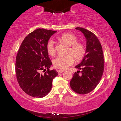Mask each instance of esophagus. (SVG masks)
<instances>
[{
    "label": "esophagus",
    "mask_w": 121,
    "mask_h": 121,
    "mask_svg": "<svg viewBox=\"0 0 121 121\" xmlns=\"http://www.w3.org/2000/svg\"><path fill=\"white\" fill-rule=\"evenodd\" d=\"M58 73H63V71H64V70H58Z\"/></svg>",
    "instance_id": "34e87169"
}]
</instances>
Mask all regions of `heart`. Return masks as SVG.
Here are the masks:
<instances>
[{"label": "heart", "instance_id": "obj_1", "mask_svg": "<svg viewBox=\"0 0 121 121\" xmlns=\"http://www.w3.org/2000/svg\"><path fill=\"white\" fill-rule=\"evenodd\" d=\"M58 39L68 46L67 50V54L68 55L60 56L55 59L53 62L54 67L63 70L73 64V58L76 61L82 60L85 54V48L82 44L77 43L78 39L76 37L71 34H65L58 37ZM46 50L49 55L54 56L56 50L53 40H50L47 43Z\"/></svg>", "mask_w": 121, "mask_h": 121}]
</instances>
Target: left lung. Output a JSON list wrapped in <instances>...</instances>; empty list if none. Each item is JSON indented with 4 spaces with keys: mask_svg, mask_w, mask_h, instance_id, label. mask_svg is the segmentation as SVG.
<instances>
[{
    "mask_svg": "<svg viewBox=\"0 0 121 121\" xmlns=\"http://www.w3.org/2000/svg\"><path fill=\"white\" fill-rule=\"evenodd\" d=\"M75 29L84 35L86 46L82 60L75 67L81 71L74 73L70 85L76 93L85 95L95 89L100 82L104 69V55L101 44L95 34L83 28Z\"/></svg>",
    "mask_w": 121,
    "mask_h": 121,
    "instance_id": "8db88e82",
    "label": "left lung"
}]
</instances>
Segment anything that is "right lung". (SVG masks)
<instances>
[{"instance_id": "obj_1", "label": "right lung", "mask_w": 121, "mask_h": 121, "mask_svg": "<svg viewBox=\"0 0 121 121\" xmlns=\"http://www.w3.org/2000/svg\"><path fill=\"white\" fill-rule=\"evenodd\" d=\"M56 32L44 29L34 30L24 38L18 51L16 78L22 90L31 97L40 98L48 95L53 79L58 75L55 70L49 69L52 63L46 50L48 40ZM46 69L44 74L40 73Z\"/></svg>"}]
</instances>
